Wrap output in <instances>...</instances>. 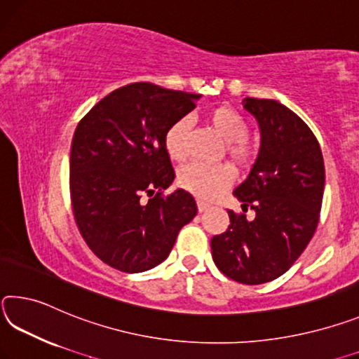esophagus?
Returning <instances> with one entry per match:
<instances>
[{
  "mask_svg": "<svg viewBox=\"0 0 359 359\" xmlns=\"http://www.w3.org/2000/svg\"><path fill=\"white\" fill-rule=\"evenodd\" d=\"M197 208H198V211H201V213H203V211H207L210 208V203L203 202V201H197Z\"/></svg>",
  "mask_w": 359,
  "mask_h": 359,
  "instance_id": "34e87169",
  "label": "esophagus"
}]
</instances>
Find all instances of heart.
Listing matches in <instances>:
<instances>
[{
    "label": "heart",
    "mask_w": 359,
    "mask_h": 359,
    "mask_svg": "<svg viewBox=\"0 0 359 359\" xmlns=\"http://www.w3.org/2000/svg\"><path fill=\"white\" fill-rule=\"evenodd\" d=\"M207 124L224 141V154L233 165L248 167L255 158V146L248 137V124L237 111L231 107H216L205 114ZM187 119H178L170 126L163 135V148L175 162H183L187 157ZM233 170L227 163L203 165L189 163L180 170L178 183L186 191L201 198H213L221 191L232 184Z\"/></svg>",
    "instance_id": "obj_1"
}]
</instances>
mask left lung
I'll return each instance as SVG.
<instances>
[{"label": "left lung", "mask_w": 359, "mask_h": 359, "mask_svg": "<svg viewBox=\"0 0 359 359\" xmlns=\"http://www.w3.org/2000/svg\"><path fill=\"white\" fill-rule=\"evenodd\" d=\"M261 128L256 162L233 196L255 219L229 210L227 231L211 238L213 261L227 278L261 285L283 275L312 240L325 192V162L310 127L290 108L245 98Z\"/></svg>", "instance_id": "1"}]
</instances>
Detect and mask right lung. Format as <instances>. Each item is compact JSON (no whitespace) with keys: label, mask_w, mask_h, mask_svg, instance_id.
<instances>
[{"label":"right lung","mask_w":359,"mask_h":359,"mask_svg":"<svg viewBox=\"0 0 359 359\" xmlns=\"http://www.w3.org/2000/svg\"><path fill=\"white\" fill-rule=\"evenodd\" d=\"M201 95L132 82L100 100L76 127L69 198L76 226L98 259L138 273L172 251L180 229L197 215L175 180L163 135Z\"/></svg>","instance_id":"right-lung-1"}]
</instances>
